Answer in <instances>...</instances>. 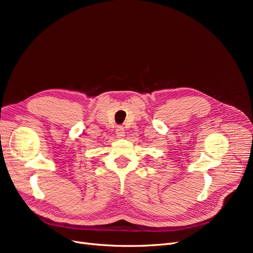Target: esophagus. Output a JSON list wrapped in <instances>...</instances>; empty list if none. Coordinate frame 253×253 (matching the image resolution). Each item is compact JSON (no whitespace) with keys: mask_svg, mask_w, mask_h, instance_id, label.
I'll list each match as a JSON object with an SVG mask.
<instances>
[{"mask_svg":"<svg viewBox=\"0 0 253 253\" xmlns=\"http://www.w3.org/2000/svg\"><path fill=\"white\" fill-rule=\"evenodd\" d=\"M116 135H117V138H121V137H124L125 136V127L118 126L116 128Z\"/></svg>","mask_w":253,"mask_h":253,"instance_id":"obj_1","label":"esophagus"}]
</instances>
